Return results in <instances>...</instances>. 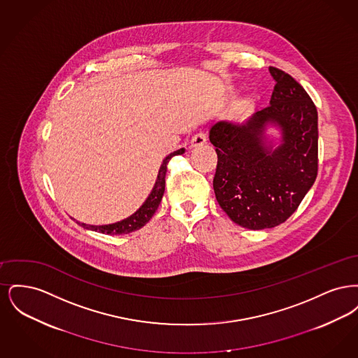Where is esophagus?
I'll use <instances>...</instances> for the list:
<instances>
[{
  "label": "esophagus",
  "instance_id": "esophagus-1",
  "mask_svg": "<svg viewBox=\"0 0 358 358\" xmlns=\"http://www.w3.org/2000/svg\"><path fill=\"white\" fill-rule=\"evenodd\" d=\"M205 143H206V136L204 133H197L196 136H192L190 148H200V146H204Z\"/></svg>",
  "mask_w": 358,
  "mask_h": 358
}]
</instances>
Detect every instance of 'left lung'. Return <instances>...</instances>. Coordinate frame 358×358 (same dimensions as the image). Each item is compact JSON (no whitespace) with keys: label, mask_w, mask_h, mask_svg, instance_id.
<instances>
[{"label":"left lung","mask_w":358,"mask_h":358,"mask_svg":"<svg viewBox=\"0 0 358 358\" xmlns=\"http://www.w3.org/2000/svg\"><path fill=\"white\" fill-rule=\"evenodd\" d=\"M270 106L244 123L220 120L210 127L216 148V200L229 219L248 229L273 228L302 203L318 173V113L305 88L282 69ZM278 127V147L266 139Z\"/></svg>","instance_id":"8db88e82"}]
</instances>
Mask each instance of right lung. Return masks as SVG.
Here are the masks:
<instances>
[{
    "instance_id": "obj_1",
    "label": "right lung",
    "mask_w": 358,
    "mask_h": 358,
    "mask_svg": "<svg viewBox=\"0 0 358 358\" xmlns=\"http://www.w3.org/2000/svg\"><path fill=\"white\" fill-rule=\"evenodd\" d=\"M184 153H185V149L176 150V152L169 154L162 161V165H161L159 171H158V176H157L152 193L149 194L146 201L141 205V208L136 212H134L131 216H129L127 219H124L122 222L107 224V225H88L85 222H79V224L85 229H91V231L101 232V234H106V235H124V234H130V232H134L136 229L142 228L146 222L153 217L158 205L162 200V196H164V192H165V176H166L168 162L171 161V157Z\"/></svg>"
}]
</instances>
